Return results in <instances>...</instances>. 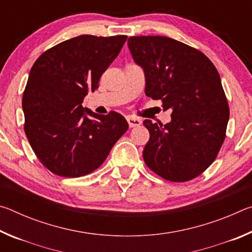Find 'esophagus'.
<instances>
[{
	"label": "esophagus",
	"instance_id": "esophagus-1",
	"mask_svg": "<svg viewBox=\"0 0 252 252\" xmlns=\"http://www.w3.org/2000/svg\"><path fill=\"white\" fill-rule=\"evenodd\" d=\"M126 121H127V123H129V126H130V127L139 126L142 123L141 119L134 118V117H127V118H126Z\"/></svg>",
	"mask_w": 252,
	"mask_h": 252
}]
</instances>
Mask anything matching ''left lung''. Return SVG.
Masks as SVG:
<instances>
[{
    "label": "left lung",
    "mask_w": 252,
    "mask_h": 252,
    "mask_svg": "<svg viewBox=\"0 0 252 252\" xmlns=\"http://www.w3.org/2000/svg\"><path fill=\"white\" fill-rule=\"evenodd\" d=\"M127 45L144 70L146 94L172 110L167 125L143 122L150 133L144 162L165 180H192L216 160L225 138L229 106L218 71L201 51L167 36H131Z\"/></svg>",
    "instance_id": "left-lung-1"
}]
</instances>
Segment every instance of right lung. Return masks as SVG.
Returning a JSON list of instances; mask_svg holds the SVG:
<instances>
[{"mask_svg": "<svg viewBox=\"0 0 252 252\" xmlns=\"http://www.w3.org/2000/svg\"><path fill=\"white\" fill-rule=\"evenodd\" d=\"M126 37L84 34L46 50L34 62L22 97L24 132L37 159L57 176L93 172L129 127L116 111L104 116L82 106Z\"/></svg>", "mask_w": 252, "mask_h": 252, "instance_id": "1", "label": "right lung"}]
</instances>
